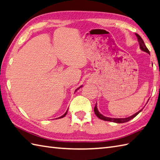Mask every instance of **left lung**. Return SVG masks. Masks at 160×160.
Wrapping results in <instances>:
<instances>
[{
    "label": "left lung",
    "instance_id": "left-lung-1",
    "mask_svg": "<svg viewBox=\"0 0 160 160\" xmlns=\"http://www.w3.org/2000/svg\"><path fill=\"white\" fill-rule=\"evenodd\" d=\"M135 35H136L137 38H138V40L139 42V44H140V48L142 51H143V52H147L148 53L150 54V52H149L148 49H147V47H146L145 44L143 41V40H142V38L140 37V35H138V33H135ZM142 109H141L140 111H139L138 112H137L136 113H135L134 115H131V116L130 117H128V118H108V117H106V116H104L103 115H102L99 111H98V107H97V103L96 104V106H95L94 107V112H95V114L96 115V116L98 118L101 119V120H104V121H108V122H115V123H124V122H128L129 120H132V118H134L136 115L140 113V112L142 111Z\"/></svg>",
    "mask_w": 160,
    "mask_h": 160
}]
</instances>
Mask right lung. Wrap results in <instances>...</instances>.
<instances>
[{"label": "right lung", "mask_w": 160, "mask_h": 160, "mask_svg": "<svg viewBox=\"0 0 160 160\" xmlns=\"http://www.w3.org/2000/svg\"><path fill=\"white\" fill-rule=\"evenodd\" d=\"M79 88H80V87H79ZM79 88H78V89H77L76 91H77L78 89H79ZM67 111H68V109H67V111H66V113H64L63 115H62V116H60V118H63V117L65 116V115H67Z\"/></svg>", "instance_id": "obj_1"}]
</instances>
